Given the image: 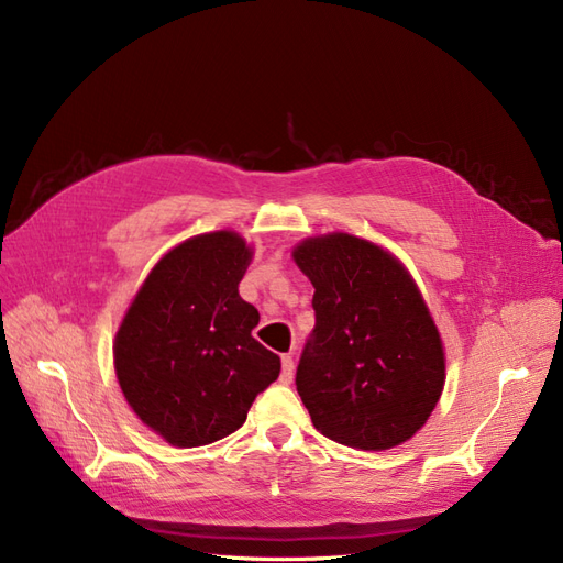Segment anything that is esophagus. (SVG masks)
Listing matches in <instances>:
<instances>
[{
	"mask_svg": "<svg viewBox=\"0 0 563 563\" xmlns=\"http://www.w3.org/2000/svg\"><path fill=\"white\" fill-rule=\"evenodd\" d=\"M294 371H296L294 356L291 354H284L282 356V383H291L294 380Z\"/></svg>",
	"mask_w": 563,
	"mask_h": 563,
	"instance_id": "obj_1",
	"label": "esophagus"
}]
</instances>
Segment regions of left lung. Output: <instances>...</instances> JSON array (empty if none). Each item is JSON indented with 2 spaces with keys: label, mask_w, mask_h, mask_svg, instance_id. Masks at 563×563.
I'll use <instances>...</instances> for the list:
<instances>
[{
  "label": "left lung",
  "mask_w": 563,
  "mask_h": 563,
  "mask_svg": "<svg viewBox=\"0 0 563 563\" xmlns=\"http://www.w3.org/2000/svg\"><path fill=\"white\" fill-rule=\"evenodd\" d=\"M291 255L314 286L317 323L296 373L312 424L350 449L404 444L446 383L444 340L411 272L347 232L305 236Z\"/></svg>",
  "instance_id": "8db88e82"
}]
</instances>
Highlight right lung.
I'll list each match as a JSON object with an SVG mask.
<instances>
[{
    "label": "right lung",
    "instance_id": "add662e5",
    "mask_svg": "<svg viewBox=\"0 0 563 563\" xmlns=\"http://www.w3.org/2000/svg\"><path fill=\"white\" fill-rule=\"evenodd\" d=\"M253 246L234 230L195 234L147 272L114 333L122 395L147 430L178 449L240 430L282 362L251 331L261 314L240 296Z\"/></svg>",
    "mask_w": 563,
    "mask_h": 563
}]
</instances>
